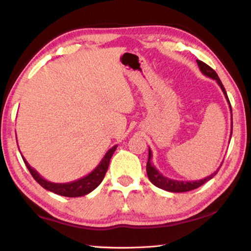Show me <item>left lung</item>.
Returning a JSON list of instances; mask_svg holds the SVG:
<instances>
[{
  "instance_id": "8db88e82",
  "label": "left lung",
  "mask_w": 251,
  "mask_h": 251,
  "mask_svg": "<svg viewBox=\"0 0 251 251\" xmlns=\"http://www.w3.org/2000/svg\"><path fill=\"white\" fill-rule=\"evenodd\" d=\"M197 64L199 70H201V73L207 76V77L215 79L217 84L222 88V91L224 93L225 97H226V100L229 104V107H230V112H231V106H230V101L228 100V96H227V93L226 90H225L224 85L222 83V80L218 77V75L216 72L211 69L210 66H208L205 63L199 61L197 59ZM231 134H232V114H231V131H230V137H231ZM151 148H148V160H147V165H146V172H147V176L150 178V180L151 181V184H154L156 187H158L160 189H164L166 190V192H171V193H185V192H189V190H193V189H196L198 187H201V185L205 184L208 180H210L211 178H214L216 174L218 173L219 168L222 167L223 164H220V166L217 168V171L214 172L211 174L210 176L202 178V179H199V180H175V179H172V178H168L166 176H164L163 174L159 173L158 169H157L154 164L151 163Z\"/></svg>"
}]
</instances>
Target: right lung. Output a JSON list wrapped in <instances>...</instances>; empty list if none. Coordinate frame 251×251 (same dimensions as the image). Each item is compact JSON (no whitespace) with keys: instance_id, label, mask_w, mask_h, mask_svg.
Instances as JSON below:
<instances>
[{"instance_id":"add662e5","label":"right lung","mask_w":251,"mask_h":251,"mask_svg":"<svg viewBox=\"0 0 251 251\" xmlns=\"http://www.w3.org/2000/svg\"><path fill=\"white\" fill-rule=\"evenodd\" d=\"M116 148H117V145L110 148V150L106 152L105 156L103 157V159L100 160V163L97 165L94 171L91 172L88 175L79 178L77 180L63 182V184L52 182L44 179V178L42 177L40 174L35 171V169L31 167V165L27 163L26 159H25L23 156L22 158L34 179L39 182V184L46 190H50V192H52L54 194L61 195V196H65V197H80L93 192L96 187H99L101 180L104 179L105 174L108 169L110 158H112V156L114 154V151H116Z\"/></svg>"}]
</instances>
